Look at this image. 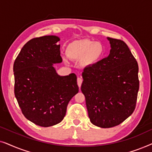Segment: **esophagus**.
<instances>
[{"label":"esophagus","mask_w":152,"mask_h":152,"mask_svg":"<svg viewBox=\"0 0 152 152\" xmlns=\"http://www.w3.org/2000/svg\"><path fill=\"white\" fill-rule=\"evenodd\" d=\"M82 82H83V80L81 77H78L77 78V84H78V86L79 87H81L82 86Z\"/></svg>","instance_id":"obj_1"}]
</instances>
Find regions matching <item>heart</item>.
I'll list each match as a JSON object with an SVG mask.
<instances>
[{"label":"heart","mask_w":152,"mask_h":152,"mask_svg":"<svg viewBox=\"0 0 152 152\" xmlns=\"http://www.w3.org/2000/svg\"><path fill=\"white\" fill-rule=\"evenodd\" d=\"M66 53L70 59H83L84 64H90L102 57L104 53V48L100 42L82 39L69 43L66 48ZM64 60L67 62L66 59Z\"/></svg>","instance_id":"obj_1"}]
</instances>
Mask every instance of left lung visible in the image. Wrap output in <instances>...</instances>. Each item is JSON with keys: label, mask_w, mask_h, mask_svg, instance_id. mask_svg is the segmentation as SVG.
Wrapping results in <instances>:
<instances>
[{"label": "left lung", "mask_w": 152, "mask_h": 152, "mask_svg": "<svg viewBox=\"0 0 152 152\" xmlns=\"http://www.w3.org/2000/svg\"><path fill=\"white\" fill-rule=\"evenodd\" d=\"M107 39L110 54L84 68L81 86L91 123L102 128L117 126L132 115L139 90L138 65L127 45Z\"/></svg>", "instance_id": "left-lung-1"}]
</instances>
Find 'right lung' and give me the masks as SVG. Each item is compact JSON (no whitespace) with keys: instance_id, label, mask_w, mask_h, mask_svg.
Instances as JSON below:
<instances>
[{"instance_id":"1","label":"right lung","mask_w":152,"mask_h":152,"mask_svg":"<svg viewBox=\"0 0 152 152\" xmlns=\"http://www.w3.org/2000/svg\"><path fill=\"white\" fill-rule=\"evenodd\" d=\"M60 39L50 35L31 39L14 63V94L28 120L48 127L62 121L68 104L79 92L77 76H60L54 64L62 61Z\"/></svg>"}]
</instances>
